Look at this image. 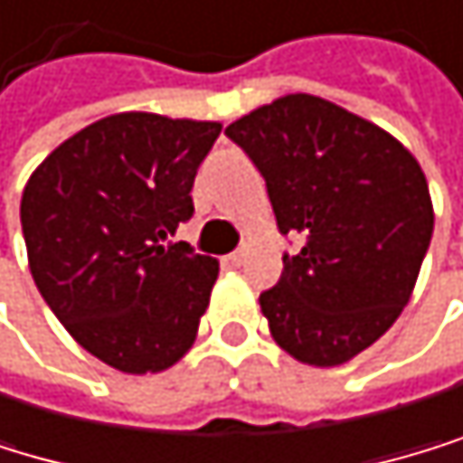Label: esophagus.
Segmentation results:
<instances>
[{"label": "esophagus", "instance_id": "1", "mask_svg": "<svg viewBox=\"0 0 463 463\" xmlns=\"http://www.w3.org/2000/svg\"><path fill=\"white\" fill-rule=\"evenodd\" d=\"M224 261H227L230 267H241V264H244V250H236V252H230Z\"/></svg>", "mask_w": 463, "mask_h": 463}]
</instances>
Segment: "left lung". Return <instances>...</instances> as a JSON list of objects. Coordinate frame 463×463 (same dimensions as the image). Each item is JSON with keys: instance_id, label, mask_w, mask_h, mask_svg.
<instances>
[{"instance_id": "8db88e82", "label": "left lung", "mask_w": 463, "mask_h": 463, "mask_svg": "<svg viewBox=\"0 0 463 463\" xmlns=\"http://www.w3.org/2000/svg\"><path fill=\"white\" fill-rule=\"evenodd\" d=\"M267 179L281 233L303 239L259 303L272 340L315 368L354 360L402 315L433 236L416 156L385 128L295 92L224 128Z\"/></svg>"}]
</instances>
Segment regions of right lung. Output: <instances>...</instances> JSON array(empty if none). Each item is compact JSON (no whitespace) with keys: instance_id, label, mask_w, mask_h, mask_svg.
<instances>
[{"instance_id":"obj_1","label":"right lung","mask_w":463,"mask_h":463,"mask_svg":"<svg viewBox=\"0 0 463 463\" xmlns=\"http://www.w3.org/2000/svg\"><path fill=\"white\" fill-rule=\"evenodd\" d=\"M222 123L109 115L61 143L22 194L35 287L67 332L123 373L188 354L219 261L171 241Z\"/></svg>"}]
</instances>
